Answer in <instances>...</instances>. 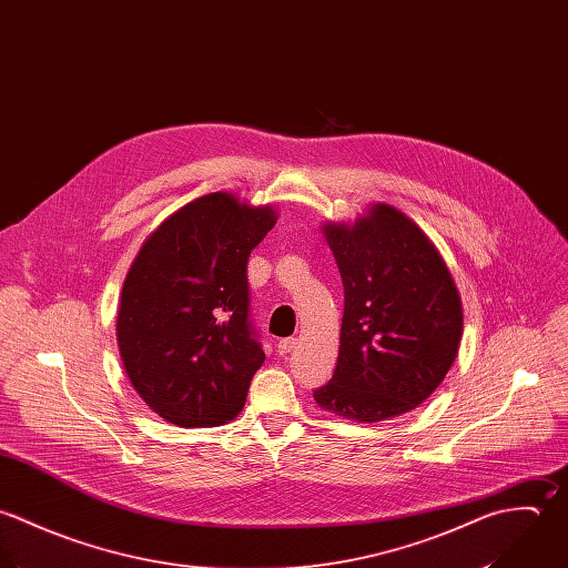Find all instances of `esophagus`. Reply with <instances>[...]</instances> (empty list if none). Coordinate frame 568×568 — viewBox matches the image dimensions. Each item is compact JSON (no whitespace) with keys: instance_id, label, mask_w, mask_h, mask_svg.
I'll return each instance as SVG.
<instances>
[{"instance_id":"1","label":"esophagus","mask_w":568,"mask_h":568,"mask_svg":"<svg viewBox=\"0 0 568 568\" xmlns=\"http://www.w3.org/2000/svg\"><path fill=\"white\" fill-rule=\"evenodd\" d=\"M296 344H298V338H283V341H278V353L281 355H287V353H292L294 348H296Z\"/></svg>"}]
</instances>
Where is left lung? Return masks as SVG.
<instances>
[{
    "label": "left lung",
    "instance_id": "8db88e82",
    "mask_svg": "<svg viewBox=\"0 0 568 568\" xmlns=\"http://www.w3.org/2000/svg\"><path fill=\"white\" fill-rule=\"evenodd\" d=\"M323 234L344 285L341 353L316 404L342 419L386 422L415 410L448 375L463 336L453 272L406 213L373 204Z\"/></svg>",
    "mask_w": 568,
    "mask_h": 568
}]
</instances>
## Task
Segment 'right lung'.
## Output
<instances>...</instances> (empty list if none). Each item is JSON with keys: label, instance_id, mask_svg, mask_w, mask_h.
Returning a JSON list of instances; mask_svg holds the SVG:
<instances>
[{"label": "right lung", "instance_id": "right-lung-1", "mask_svg": "<svg viewBox=\"0 0 568 568\" xmlns=\"http://www.w3.org/2000/svg\"><path fill=\"white\" fill-rule=\"evenodd\" d=\"M278 220L234 193L197 197L155 227L122 285L115 341L142 402L182 428L232 422L265 353L247 323V256Z\"/></svg>", "mask_w": 568, "mask_h": 568}]
</instances>
